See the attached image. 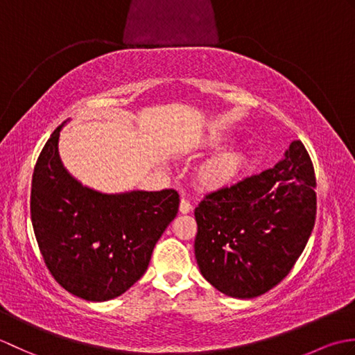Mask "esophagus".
Wrapping results in <instances>:
<instances>
[{
	"instance_id": "obj_1",
	"label": "esophagus",
	"mask_w": 355,
	"mask_h": 355,
	"mask_svg": "<svg viewBox=\"0 0 355 355\" xmlns=\"http://www.w3.org/2000/svg\"><path fill=\"white\" fill-rule=\"evenodd\" d=\"M192 210V205L189 201H187L186 198H182V201H180V212L182 214H189Z\"/></svg>"
}]
</instances>
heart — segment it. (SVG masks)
Returning <instances> with one entry per match:
<instances>
[{"instance_id": "1", "label": "heart", "mask_w": 355, "mask_h": 355, "mask_svg": "<svg viewBox=\"0 0 355 355\" xmlns=\"http://www.w3.org/2000/svg\"><path fill=\"white\" fill-rule=\"evenodd\" d=\"M230 139L227 135H214L206 145L209 148H221ZM247 166V154L241 149H227L209 158L197 171L198 183L206 189H221L239 177Z\"/></svg>"}]
</instances>
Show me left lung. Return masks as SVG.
<instances>
[{
  "label": "left lung",
  "mask_w": 355,
  "mask_h": 355,
  "mask_svg": "<svg viewBox=\"0 0 355 355\" xmlns=\"http://www.w3.org/2000/svg\"><path fill=\"white\" fill-rule=\"evenodd\" d=\"M315 177L294 140L271 169L207 193L195 209V258L216 290L252 299L273 288L302 254L315 221Z\"/></svg>",
  "instance_id": "1"
}]
</instances>
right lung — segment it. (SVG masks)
I'll return each instance as SVG.
<instances>
[{
    "label": "right lung",
    "instance_id": "right-lung-1",
    "mask_svg": "<svg viewBox=\"0 0 355 355\" xmlns=\"http://www.w3.org/2000/svg\"><path fill=\"white\" fill-rule=\"evenodd\" d=\"M62 126L35 164L33 232L56 282L80 299L103 302L145 275L157 241L177 216L180 197L173 189L108 195L82 186L59 158Z\"/></svg>",
    "mask_w": 355,
    "mask_h": 355
}]
</instances>
